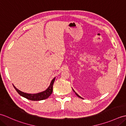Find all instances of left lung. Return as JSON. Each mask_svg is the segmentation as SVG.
I'll return each mask as SVG.
<instances>
[{
	"label": "left lung",
	"instance_id": "1",
	"mask_svg": "<svg viewBox=\"0 0 126 126\" xmlns=\"http://www.w3.org/2000/svg\"><path fill=\"white\" fill-rule=\"evenodd\" d=\"M73 91H74V92H75V94H76V95H77V96H78V97H79V98H82V97H81V96H79V95L78 94H77V93H76L75 92V90H74L73 89Z\"/></svg>",
	"mask_w": 126,
	"mask_h": 126
}]
</instances>
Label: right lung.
<instances>
[{
	"label": "right lung",
	"instance_id": "obj_1",
	"mask_svg": "<svg viewBox=\"0 0 126 126\" xmlns=\"http://www.w3.org/2000/svg\"><path fill=\"white\" fill-rule=\"evenodd\" d=\"M55 78L56 77H55V78L52 80L51 82L50 83L49 87L47 88V89H46L45 91H43V92H42L37 93V94H28V93H24L22 92V91L17 89V88L15 87L14 85H13V87H14L16 90L17 92V93L20 96H23V97L31 101H41V100H45V99H47V98L49 97L51 95L53 91V83H54Z\"/></svg>",
	"mask_w": 126,
	"mask_h": 126
}]
</instances>
